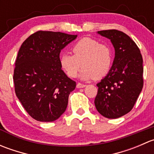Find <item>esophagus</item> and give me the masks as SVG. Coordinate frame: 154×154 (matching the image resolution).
Here are the masks:
<instances>
[{"instance_id":"1","label":"esophagus","mask_w":154,"mask_h":154,"mask_svg":"<svg viewBox=\"0 0 154 154\" xmlns=\"http://www.w3.org/2000/svg\"><path fill=\"white\" fill-rule=\"evenodd\" d=\"M84 87H86V85H85V84H82V83H78L77 84V88H84Z\"/></svg>"}]
</instances>
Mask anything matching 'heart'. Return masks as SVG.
Masks as SVG:
<instances>
[{
    "label": "heart",
    "instance_id": "obj_1",
    "mask_svg": "<svg viewBox=\"0 0 154 154\" xmlns=\"http://www.w3.org/2000/svg\"><path fill=\"white\" fill-rule=\"evenodd\" d=\"M71 54H63L60 57V66L69 77H75L80 68L83 80H100L109 71L112 55L109 48L100 44L97 40L86 37L73 45Z\"/></svg>",
    "mask_w": 154,
    "mask_h": 154
}]
</instances>
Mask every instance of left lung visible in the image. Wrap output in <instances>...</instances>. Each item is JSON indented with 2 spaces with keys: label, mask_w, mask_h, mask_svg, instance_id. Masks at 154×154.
<instances>
[{
  "label": "left lung",
  "mask_w": 154,
  "mask_h": 154,
  "mask_svg": "<svg viewBox=\"0 0 154 154\" xmlns=\"http://www.w3.org/2000/svg\"><path fill=\"white\" fill-rule=\"evenodd\" d=\"M115 48L112 66L97 84L94 105L107 119H118L131 111L143 88V60L140 50L129 35L117 29L97 31Z\"/></svg>",
  "instance_id": "8db88e82"
}]
</instances>
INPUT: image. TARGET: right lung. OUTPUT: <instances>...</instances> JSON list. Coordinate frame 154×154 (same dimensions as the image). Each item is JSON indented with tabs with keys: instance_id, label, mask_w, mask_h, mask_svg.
<instances>
[{
	"instance_id": "right-lung-1",
	"label": "right lung",
	"mask_w": 154,
	"mask_h": 154,
	"mask_svg": "<svg viewBox=\"0 0 154 154\" xmlns=\"http://www.w3.org/2000/svg\"><path fill=\"white\" fill-rule=\"evenodd\" d=\"M77 36L40 30L21 45L14 69L15 91L35 120L54 122L66 111L76 83L62 70L60 54Z\"/></svg>"
}]
</instances>
